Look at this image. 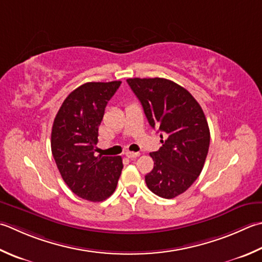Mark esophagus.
<instances>
[{
    "instance_id": "34e87169",
    "label": "esophagus",
    "mask_w": 262,
    "mask_h": 262,
    "mask_svg": "<svg viewBox=\"0 0 262 262\" xmlns=\"http://www.w3.org/2000/svg\"><path fill=\"white\" fill-rule=\"evenodd\" d=\"M126 157L127 158H129V159H135V158H137V157H140V153L138 152H130V151H127L126 153Z\"/></svg>"
}]
</instances>
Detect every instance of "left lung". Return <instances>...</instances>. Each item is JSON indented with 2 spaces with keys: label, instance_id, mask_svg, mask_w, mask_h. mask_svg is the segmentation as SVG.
I'll use <instances>...</instances> for the list:
<instances>
[{
  "label": "left lung",
  "instance_id": "obj_1",
  "mask_svg": "<svg viewBox=\"0 0 262 262\" xmlns=\"http://www.w3.org/2000/svg\"><path fill=\"white\" fill-rule=\"evenodd\" d=\"M152 128L165 140L150 153L155 167L145 176L151 192L173 199L191 187L201 173L209 151L210 130L206 116L187 90L165 78H128Z\"/></svg>",
  "mask_w": 262,
  "mask_h": 262
}]
</instances>
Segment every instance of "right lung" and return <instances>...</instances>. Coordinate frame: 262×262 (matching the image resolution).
I'll return each instance as SVG.
<instances>
[{
  "mask_svg": "<svg viewBox=\"0 0 262 262\" xmlns=\"http://www.w3.org/2000/svg\"><path fill=\"white\" fill-rule=\"evenodd\" d=\"M121 81L86 83L66 97L54 118L51 150L61 177L76 195L99 202L115 192L121 157H95L99 126Z\"/></svg>",
  "mask_w": 262,
  "mask_h": 262,
  "instance_id": "obj_1",
  "label": "right lung"
}]
</instances>
